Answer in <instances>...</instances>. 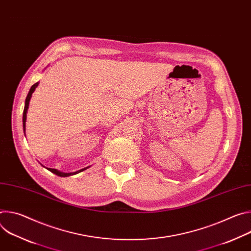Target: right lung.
Masks as SVG:
<instances>
[{
  "instance_id": "add662e5",
  "label": "right lung",
  "mask_w": 251,
  "mask_h": 251,
  "mask_svg": "<svg viewBox=\"0 0 251 251\" xmlns=\"http://www.w3.org/2000/svg\"><path fill=\"white\" fill-rule=\"evenodd\" d=\"M38 85H39V82L34 83V84L30 87V89H29V91H28V93H27V96H26V98H25V109H24V113H23V126H24V132L25 131L26 112H27V109H28L29 100H30V97H31L32 92L34 91V89H35V88H37V86H38ZM48 170H49V171H50L51 173H53V174H55V175L59 176H68L75 175V174H77V173H79V172L84 171V170H85V168H84V169H81V170H79V171H77V172H75V173H62V172H59V171H57V170H55V169H50V168H48Z\"/></svg>"
}]
</instances>
